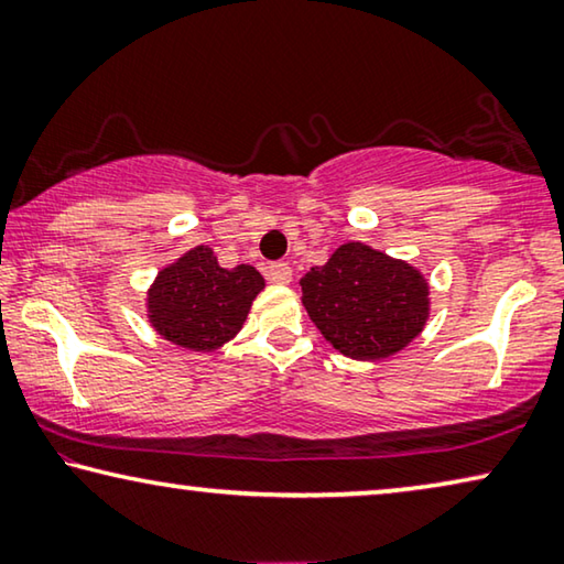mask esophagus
Returning <instances> with one entry per match:
<instances>
[{"label": "esophagus", "mask_w": 564, "mask_h": 564, "mask_svg": "<svg viewBox=\"0 0 564 564\" xmlns=\"http://www.w3.org/2000/svg\"><path fill=\"white\" fill-rule=\"evenodd\" d=\"M268 279L273 283H281V285H289L293 279V271L289 263H271L268 265Z\"/></svg>", "instance_id": "obj_1"}]
</instances>
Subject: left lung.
Wrapping results in <instances>:
<instances>
[{
	"label": "left lung",
	"mask_w": 564,
	"mask_h": 564,
	"mask_svg": "<svg viewBox=\"0 0 564 564\" xmlns=\"http://www.w3.org/2000/svg\"><path fill=\"white\" fill-rule=\"evenodd\" d=\"M311 322L351 359H384L408 347L427 318V283L405 260L362 242L336 248L301 279Z\"/></svg>",
	"instance_id": "left-lung-1"
}]
</instances>
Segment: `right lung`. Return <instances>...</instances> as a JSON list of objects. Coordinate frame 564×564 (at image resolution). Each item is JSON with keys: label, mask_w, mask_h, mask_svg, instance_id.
<instances>
[{"label": "right lung", "mask_w": 564, "mask_h": 564, "mask_svg": "<svg viewBox=\"0 0 564 564\" xmlns=\"http://www.w3.org/2000/svg\"><path fill=\"white\" fill-rule=\"evenodd\" d=\"M263 285L253 265L220 268L213 248L197 246L156 275L149 322L184 349L213 351L240 332Z\"/></svg>", "instance_id": "obj_1"}]
</instances>
